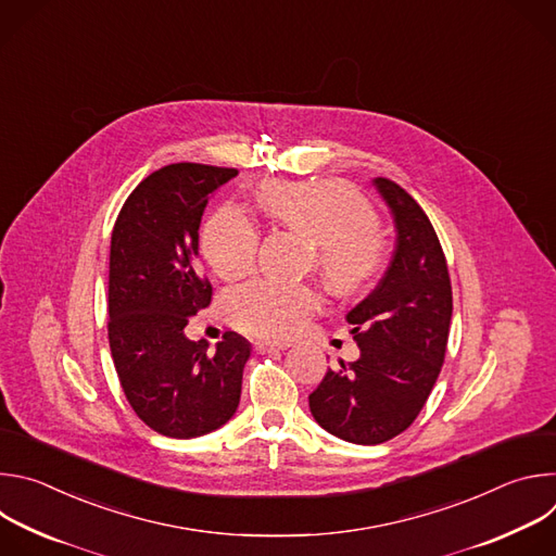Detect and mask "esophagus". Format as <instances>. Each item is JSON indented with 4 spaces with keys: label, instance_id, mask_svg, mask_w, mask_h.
<instances>
[{
    "label": "esophagus",
    "instance_id": "1",
    "mask_svg": "<svg viewBox=\"0 0 556 556\" xmlns=\"http://www.w3.org/2000/svg\"><path fill=\"white\" fill-rule=\"evenodd\" d=\"M288 345L286 343H273V341H257L255 352L257 354H273V352H283Z\"/></svg>",
    "mask_w": 556,
    "mask_h": 556
}]
</instances>
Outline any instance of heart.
<instances>
[{"label": "heart", "instance_id": "b5f03b06", "mask_svg": "<svg viewBox=\"0 0 556 556\" xmlns=\"http://www.w3.org/2000/svg\"><path fill=\"white\" fill-rule=\"evenodd\" d=\"M260 204L319 247V266L332 288L358 290L378 270L382 244L371 228L374 213L352 189L334 182H270ZM257 251L260 230L242 208L222 206L202 228V253L224 279L249 275ZM316 303L305 286L255 279L228 290L222 312L237 330L281 341L301 330Z\"/></svg>", "mask_w": 556, "mask_h": 556}]
</instances>
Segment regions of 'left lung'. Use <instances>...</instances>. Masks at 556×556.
Masks as SVG:
<instances>
[{"instance_id":"1","label":"left lung","mask_w":556,"mask_h":556,"mask_svg":"<svg viewBox=\"0 0 556 556\" xmlns=\"http://www.w3.org/2000/svg\"><path fill=\"white\" fill-rule=\"evenodd\" d=\"M371 185L391 211L395 249L378 286L345 316L361 356L328 369L307 395L314 420L352 444L387 442L418 418L444 363L453 312L446 260L427 213L395 182Z\"/></svg>"}]
</instances>
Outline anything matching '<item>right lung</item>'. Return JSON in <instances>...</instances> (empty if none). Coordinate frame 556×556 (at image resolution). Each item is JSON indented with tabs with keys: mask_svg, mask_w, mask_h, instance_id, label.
<instances>
[{
	"mask_svg": "<svg viewBox=\"0 0 556 556\" xmlns=\"http://www.w3.org/2000/svg\"><path fill=\"white\" fill-rule=\"evenodd\" d=\"M237 169L167 165L125 200L110 249V350L136 416L167 438L189 440L226 425L240 405L251 343L226 332L208 343L185 328L211 303L198 270L208 198Z\"/></svg>",
	"mask_w": 556,
	"mask_h": 556,
	"instance_id": "right-lung-1",
	"label": "right lung"
}]
</instances>
